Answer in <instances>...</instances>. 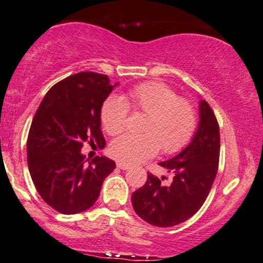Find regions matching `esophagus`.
<instances>
[{
	"label": "esophagus",
	"instance_id": "34e87169",
	"mask_svg": "<svg viewBox=\"0 0 263 263\" xmlns=\"http://www.w3.org/2000/svg\"><path fill=\"white\" fill-rule=\"evenodd\" d=\"M117 166H118L120 170L130 168V165H128V163H125V162H118V163H117Z\"/></svg>",
	"mask_w": 263,
	"mask_h": 263
}]
</instances>
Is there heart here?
<instances>
[{"instance_id":"b5f03b06","label":"heart","mask_w":263,"mask_h":263,"mask_svg":"<svg viewBox=\"0 0 263 263\" xmlns=\"http://www.w3.org/2000/svg\"><path fill=\"white\" fill-rule=\"evenodd\" d=\"M130 108L146 113L143 134H126L113 141L109 153L119 161L135 163L155 156L180 153L190 144L198 116L190 100L178 97L166 83L147 81L134 86L124 98L110 95L102 103L101 124L107 134L118 135L125 129Z\"/></svg>"}]
</instances>
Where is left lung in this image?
<instances>
[{
  "mask_svg": "<svg viewBox=\"0 0 263 263\" xmlns=\"http://www.w3.org/2000/svg\"><path fill=\"white\" fill-rule=\"evenodd\" d=\"M199 125L193 140L174 159L159 162L174 174L171 183L163 184L147 172L143 187L132 194L133 208L143 220L160 228L181 224L199 211L208 197L218 172L220 133L217 117L200 101Z\"/></svg>",
  "mask_w": 263,
  "mask_h": 263,
  "instance_id": "obj_1",
  "label": "left lung"
}]
</instances>
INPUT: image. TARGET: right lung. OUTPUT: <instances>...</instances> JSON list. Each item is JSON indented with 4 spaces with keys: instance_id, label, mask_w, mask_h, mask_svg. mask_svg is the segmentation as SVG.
<instances>
[{
    "instance_id": "1",
    "label": "right lung",
    "mask_w": 263,
    "mask_h": 263,
    "mask_svg": "<svg viewBox=\"0 0 263 263\" xmlns=\"http://www.w3.org/2000/svg\"><path fill=\"white\" fill-rule=\"evenodd\" d=\"M114 86L107 75L75 73L52 86L36 109L27 140L28 168L40 197L59 213L91 208L116 168L104 156L86 163L81 154L86 141L106 145L100 112Z\"/></svg>"
}]
</instances>
